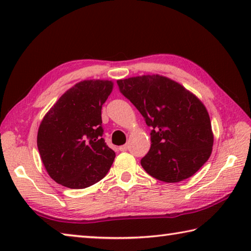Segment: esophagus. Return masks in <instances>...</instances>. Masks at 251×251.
<instances>
[{
    "label": "esophagus",
    "mask_w": 251,
    "mask_h": 251,
    "mask_svg": "<svg viewBox=\"0 0 251 251\" xmlns=\"http://www.w3.org/2000/svg\"><path fill=\"white\" fill-rule=\"evenodd\" d=\"M128 148H129L128 145H123V146L120 147V151H128Z\"/></svg>",
    "instance_id": "esophagus-1"
}]
</instances>
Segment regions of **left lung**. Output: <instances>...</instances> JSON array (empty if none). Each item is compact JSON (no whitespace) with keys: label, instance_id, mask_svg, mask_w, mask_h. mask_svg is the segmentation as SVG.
Here are the masks:
<instances>
[{"label":"left lung","instance_id":"obj_1","mask_svg":"<svg viewBox=\"0 0 251 251\" xmlns=\"http://www.w3.org/2000/svg\"><path fill=\"white\" fill-rule=\"evenodd\" d=\"M117 85L151 128L143 168L165 182L193 176L210 157L214 144L210 118L201 101L180 84L159 75L120 79Z\"/></svg>","mask_w":251,"mask_h":251}]
</instances>
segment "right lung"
I'll list each match as a JSON object with an SVG mask.
<instances>
[{"mask_svg":"<svg viewBox=\"0 0 251 251\" xmlns=\"http://www.w3.org/2000/svg\"><path fill=\"white\" fill-rule=\"evenodd\" d=\"M112 90L110 80H83L59 97L44 116L37 148L45 169L57 184L86 188L109 171L115 151L103 138L101 106Z\"/></svg>","mask_w":251,"mask_h":251,"instance_id":"1","label":"right lung"}]
</instances>
